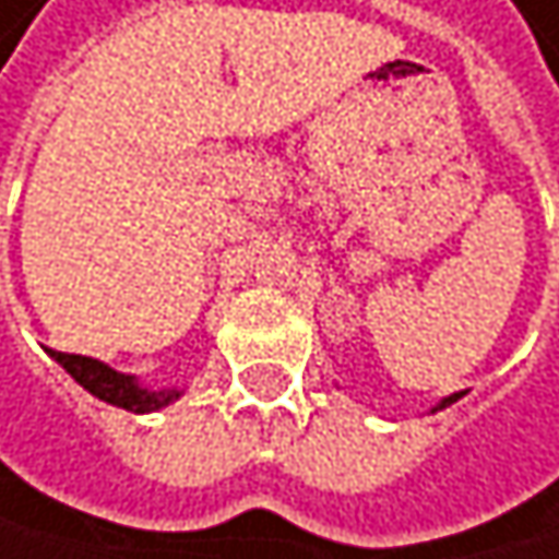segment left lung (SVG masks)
Here are the masks:
<instances>
[{
    "instance_id": "8db88e82",
    "label": "left lung",
    "mask_w": 559,
    "mask_h": 559,
    "mask_svg": "<svg viewBox=\"0 0 559 559\" xmlns=\"http://www.w3.org/2000/svg\"><path fill=\"white\" fill-rule=\"evenodd\" d=\"M460 395H463V392H453V395H445V399H442V402L436 405V409H432V413H439V409H445V405H453V402H456Z\"/></svg>"
}]
</instances>
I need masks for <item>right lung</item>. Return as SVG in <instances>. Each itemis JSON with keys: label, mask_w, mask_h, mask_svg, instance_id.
I'll list each match as a JSON object with an SVG mask.
<instances>
[{"label": "right lung", "mask_w": 559, "mask_h": 559, "mask_svg": "<svg viewBox=\"0 0 559 559\" xmlns=\"http://www.w3.org/2000/svg\"><path fill=\"white\" fill-rule=\"evenodd\" d=\"M49 355L67 369L90 395L120 405L127 413H157L164 405H170L174 399H180V389H143L133 376H123L110 365H103L96 358L86 355H70V352H52Z\"/></svg>", "instance_id": "obj_1"}]
</instances>
